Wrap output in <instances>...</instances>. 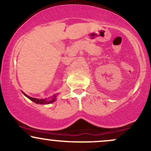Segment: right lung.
I'll use <instances>...</instances> for the list:
<instances>
[{
	"label": "right lung",
	"instance_id": "add662e5",
	"mask_svg": "<svg viewBox=\"0 0 151 151\" xmlns=\"http://www.w3.org/2000/svg\"><path fill=\"white\" fill-rule=\"evenodd\" d=\"M24 94L28 97V98L30 99V100H32L33 102H36V103H37V104H39H39H49V103H51V102H54V100H55V97H54V99H52V100L50 101H47L46 100H44V99L34 98V97H29V96L26 95V94ZM54 97H56V96H54Z\"/></svg>",
	"mask_w": 151,
	"mask_h": 151
}]
</instances>
